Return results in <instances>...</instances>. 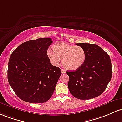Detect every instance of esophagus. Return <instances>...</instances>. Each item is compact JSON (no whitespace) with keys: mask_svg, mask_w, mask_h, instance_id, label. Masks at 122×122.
<instances>
[{"mask_svg":"<svg viewBox=\"0 0 122 122\" xmlns=\"http://www.w3.org/2000/svg\"><path fill=\"white\" fill-rule=\"evenodd\" d=\"M61 72H62L63 74L66 73V71L64 69H63V68H61Z\"/></svg>","mask_w":122,"mask_h":122,"instance_id":"esophagus-1","label":"esophagus"}]
</instances>
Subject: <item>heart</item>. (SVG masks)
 <instances>
[{
	"label": "heart",
	"instance_id": "heart-1",
	"mask_svg": "<svg viewBox=\"0 0 122 122\" xmlns=\"http://www.w3.org/2000/svg\"><path fill=\"white\" fill-rule=\"evenodd\" d=\"M47 56L51 62L58 66L62 59L63 66L70 70H76L83 65L86 59V52L82 47L61 43L54 46V51H47Z\"/></svg>",
	"mask_w": 122,
	"mask_h": 122
}]
</instances>
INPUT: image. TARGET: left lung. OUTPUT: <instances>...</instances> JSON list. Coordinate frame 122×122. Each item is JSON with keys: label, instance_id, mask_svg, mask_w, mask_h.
Returning <instances> with one entry per match:
<instances>
[{"label": "left lung", "instance_id": "left-lung-1", "mask_svg": "<svg viewBox=\"0 0 122 122\" xmlns=\"http://www.w3.org/2000/svg\"><path fill=\"white\" fill-rule=\"evenodd\" d=\"M86 52L83 65L75 71H67L68 87L76 98L89 100L102 94L111 79V61L108 54L97 45L77 43Z\"/></svg>", "mask_w": 122, "mask_h": 122}]
</instances>
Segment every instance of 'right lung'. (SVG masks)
<instances>
[{
  "label": "right lung",
  "instance_id": "1",
  "mask_svg": "<svg viewBox=\"0 0 122 122\" xmlns=\"http://www.w3.org/2000/svg\"><path fill=\"white\" fill-rule=\"evenodd\" d=\"M51 38H40L22 43L10 57L7 78L16 95L30 103H43L54 93L61 74V68L52 66L47 50Z\"/></svg>",
  "mask_w": 122,
  "mask_h": 122
}]
</instances>
